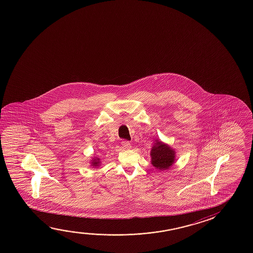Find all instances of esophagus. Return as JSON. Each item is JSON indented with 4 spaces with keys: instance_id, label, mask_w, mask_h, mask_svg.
Listing matches in <instances>:
<instances>
[{
    "instance_id": "esophagus-1",
    "label": "esophagus",
    "mask_w": 253,
    "mask_h": 253,
    "mask_svg": "<svg viewBox=\"0 0 253 253\" xmlns=\"http://www.w3.org/2000/svg\"><path fill=\"white\" fill-rule=\"evenodd\" d=\"M122 145H123V147L125 148V149H130V147H131V144H130V143L128 142V141L124 140L123 142H122Z\"/></svg>"
}]
</instances>
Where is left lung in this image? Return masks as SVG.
<instances>
[{"label": "left lung", "mask_w": 253, "mask_h": 253, "mask_svg": "<svg viewBox=\"0 0 253 253\" xmlns=\"http://www.w3.org/2000/svg\"><path fill=\"white\" fill-rule=\"evenodd\" d=\"M152 164L160 171L168 170L175 161V151L168 144L161 141L155 140L151 151Z\"/></svg>", "instance_id": "obj_1"}]
</instances>
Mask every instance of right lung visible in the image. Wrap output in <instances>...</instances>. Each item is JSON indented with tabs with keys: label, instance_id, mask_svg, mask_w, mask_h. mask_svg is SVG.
<instances>
[{
	"label": "right lung",
	"instance_id": "1",
	"mask_svg": "<svg viewBox=\"0 0 253 253\" xmlns=\"http://www.w3.org/2000/svg\"><path fill=\"white\" fill-rule=\"evenodd\" d=\"M92 162H91V166L93 167V168H97L100 166V164H101V161H100V159L99 158H93V160H91Z\"/></svg>",
	"mask_w": 253,
	"mask_h": 253
}]
</instances>
